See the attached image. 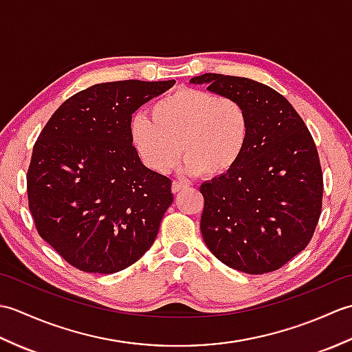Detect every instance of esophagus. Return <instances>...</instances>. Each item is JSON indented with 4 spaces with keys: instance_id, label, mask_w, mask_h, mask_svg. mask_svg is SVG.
<instances>
[{
    "instance_id": "1",
    "label": "esophagus",
    "mask_w": 352,
    "mask_h": 352,
    "mask_svg": "<svg viewBox=\"0 0 352 352\" xmlns=\"http://www.w3.org/2000/svg\"><path fill=\"white\" fill-rule=\"evenodd\" d=\"M186 188H188V184L182 183V182H174V183H172V186H170L172 193H180V192L184 190Z\"/></svg>"
}]
</instances>
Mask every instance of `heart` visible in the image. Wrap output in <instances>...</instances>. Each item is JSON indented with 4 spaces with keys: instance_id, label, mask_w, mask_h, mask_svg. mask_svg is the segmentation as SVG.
<instances>
[{
    "instance_id": "obj_1",
    "label": "heart",
    "mask_w": 352,
    "mask_h": 352,
    "mask_svg": "<svg viewBox=\"0 0 352 352\" xmlns=\"http://www.w3.org/2000/svg\"><path fill=\"white\" fill-rule=\"evenodd\" d=\"M151 118L134 115L130 139L145 166L159 174L174 168L182 153L186 174L226 175L248 146V110L228 96L180 87L153 104Z\"/></svg>"
}]
</instances>
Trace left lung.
Returning a JSON list of instances; mask_svg holds the SVG:
<instances>
[{
    "instance_id": "8db88e82",
    "label": "left lung",
    "mask_w": 352,
    "mask_h": 352,
    "mask_svg": "<svg viewBox=\"0 0 352 352\" xmlns=\"http://www.w3.org/2000/svg\"><path fill=\"white\" fill-rule=\"evenodd\" d=\"M190 83L241 101L251 119L241 162L199 188L207 248L245 274L276 271L307 246L319 221L324 183L311 134L292 104L258 81L203 74Z\"/></svg>"
}]
</instances>
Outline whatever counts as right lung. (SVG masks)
Returning a JSON list of instances; mask_svg holds the SVG:
<instances>
[{"label": "right lung", "mask_w": 352, "mask_h": 352, "mask_svg": "<svg viewBox=\"0 0 352 352\" xmlns=\"http://www.w3.org/2000/svg\"><path fill=\"white\" fill-rule=\"evenodd\" d=\"M175 85L124 80L66 100L37 138L27 174L37 233L74 267L115 274L151 248L174 201L170 180L140 162L131 115Z\"/></svg>", "instance_id": "1"}]
</instances>
